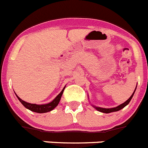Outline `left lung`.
Here are the masks:
<instances>
[{
    "mask_svg": "<svg viewBox=\"0 0 148 148\" xmlns=\"http://www.w3.org/2000/svg\"><path fill=\"white\" fill-rule=\"evenodd\" d=\"M135 90H136V89H135ZM135 90L134 91L133 94L131 96V97L129 98V99H128V100L124 102L123 103H122V104H121V105L118 106V107H114V108H110V109H106V108H101V107H94L96 109V110H98V111L99 112H103V113H110V112H117V111H119V110H121V109H123V107H125V106L128 105V103H129V102H130V101L132 100V97H133L134 94V92Z\"/></svg>",
    "mask_w": 148,
    "mask_h": 148,
    "instance_id": "obj_1",
    "label": "left lung"
}]
</instances>
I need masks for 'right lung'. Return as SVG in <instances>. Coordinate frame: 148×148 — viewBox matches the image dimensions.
<instances>
[{"mask_svg": "<svg viewBox=\"0 0 148 148\" xmlns=\"http://www.w3.org/2000/svg\"><path fill=\"white\" fill-rule=\"evenodd\" d=\"M65 88H63V90L59 93L58 95L57 96V97L55 98L52 102L49 103H47V104H41V105H38V104H35V103H27V102H25V101L22 100L16 94V97L17 99H19L20 102L22 103L23 106H24L25 108L28 109L30 110V111H33V112H35L37 113H45V112H48L51 111V110H53L54 108L57 107L58 103L60 102V98H61L62 94L63 93V90H64Z\"/></svg>", "mask_w": 148, "mask_h": 148, "instance_id": "1", "label": "right lung"}]
</instances>
